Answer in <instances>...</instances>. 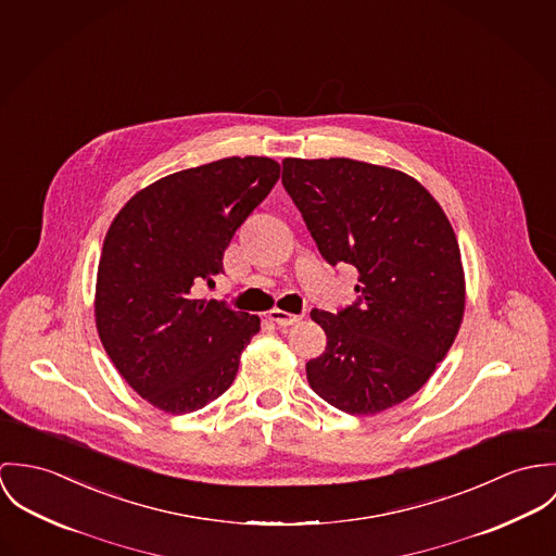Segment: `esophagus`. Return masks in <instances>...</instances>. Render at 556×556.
<instances>
[{"mask_svg": "<svg viewBox=\"0 0 556 556\" xmlns=\"http://www.w3.org/2000/svg\"><path fill=\"white\" fill-rule=\"evenodd\" d=\"M268 317L279 324V326H294L303 319V315H296V313H288V311H281V308H270L268 311Z\"/></svg>", "mask_w": 556, "mask_h": 556, "instance_id": "34e87169", "label": "esophagus"}]
</instances>
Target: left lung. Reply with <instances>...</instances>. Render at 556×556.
<instances>
[{
	"mask_svg": "<svg viewBox=\"0 0 556 556\" xmlns=\"http://www.w3.org/2000/svg\"><path fill=\"white\" fill-rule=\"evenodd\" d=\"M281 184L332 266L358 270V301L311 311L326 350L308 386L332 407L372 416L416 394L452 348L465 313L456 235L409 175L356 162L283 160Z\"/></svg>",
	"mask_w": 556,
	"mask_h": 556,
	"instance_id": "1",
	"label": "left lung"
}]
</instances>
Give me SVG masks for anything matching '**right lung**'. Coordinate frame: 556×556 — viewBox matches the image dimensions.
Listing matches in <instances>:
<instances>
[{"label": "right lung", "instance_id": "add662e5", "mask_svg": "<svg viewBox=\"0 0 556 556\" xmlns=\"http://www.w3.org/2000/svg\"><path fill=\"white\" fill-rule=\"evenodd\" d=\"M279 173L270 157H224L140 189L113 219L96 326L113 365L153 407L189 414L232 386L260 317L195 290L224 273V251Z\"/></svg>", "mask_w": 556, "mask_h": 556}]
</instances>
